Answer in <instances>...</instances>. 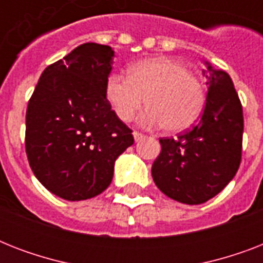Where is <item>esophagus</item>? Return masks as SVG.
Instances as JSON below:
<instances>
[{
    "label": "esophagus",
    "instance_id": "esophagus-1",
    "mask_svg": "<svg viewBox=\"0 0 263 263\" xmlns=\"http://www.w3.org/2000/svg\"><path fill=\"white\" fill-rule=\"evenodd\" d=\"M132 135H134V139H135V142H139V140H142L144 138L143 134H140V132H138V131L132 132Z\"/></svg>",
    "mask_w": 263,
    "mask_h": 263
}]
</instances>
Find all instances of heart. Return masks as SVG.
I'll return each instance as SVG.
<instances>
[{
	"instance_id": "obj_1",
	"label": "heart",
	"mask_w": 263,
	"mask_h": 263,
	"mask_svg": "<svg viewBox=\"0 0 263 263\" xmlns=\"http://www.w3.org/2000/svg\"><path fill=\"white\" fill-rule=\"evenodd\" d=\"M146 99H144V97ZM105 97L121 121H129L143 106L140 123L165 125L168 131H184L203 110V84L183 64L166 57L140 60L128 68L127 76L111 72L105 82Z\"/></svg>"
}]
</instances>
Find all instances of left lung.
Returning a JSON list of instances; mask_svg holds the SVG:
<instances>
[{"mask_svg": "<svg viewBox=\"0 0 263 263\" xmlns=\"http://www.w3.org/2000/svg\"><path fill=\"white\" fill-rule=\"evenodd\" d=\"M208 97L198 123L177 138L160 139L152 168L161 191L180 203L212 199L235 177L241 158L243 109L231 76L204 61Z\"/></svg>", "mask_w": 263, "mask_h": 263, "instance_id": "left-lung-1", "label": "left lung"}]
</instances>
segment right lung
<instances>
[{
	"label": "right lung",
	"instance_id": "obj_1",
	"mask_svg": "<svg viewBox=\"0 0 263 263\" xmlns=\"http://www.w3.org/2000/svg\"><path fill=\"white\" fill-rule=\"evenodd\" d=\"M115 50L80 45L42 72L26 115V153L35 177L65 200H84L109 187L115 162L134 144L115 115L105 82Z\"/></svg>",
	"mask_w": 263,
	"mask_h": 263
}]
</instances>
